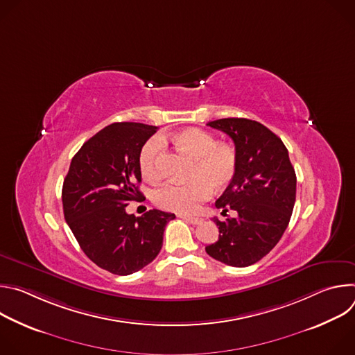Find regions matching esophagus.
I'll use <instances>...</instances> for the list:
<instances>
[{
  "label": "esophagus",
  "mask_w": 355,
  "mask_h": 355,
  "mask_svg": "<svg viewBox=\"0 0 355 355\" xmlns=\"http://www.w3.org/2000/svg\"><path fill=\"white\" fill-rule=\"evenodd\" d=\"M184 220H187L188 223H191V225H199V223H202V219L200 218H193V216H181Z\"/></svg>",
  "instance_id": "esophagus-1"
}]
</instances>
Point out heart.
<instances>
[{"mask_svg": "<svg viewBox=\"0 0 355 355\" xmlns=\"http://www.w3.org/2000/svg\"><path fill=\"white\" fill-rule=\"evenodd\" d=\"M170 139L193 159L189 182H170L153 193L155 204L166 211L192 214L200 202L209 199L214 185L223 188L232 182L237 171V153L226 143H218L216 137L202 129L189 128L175 132ZM164 150L162 137L148 139L139 155V167L144 178L159 180L162 177L160 156Z\"/></svg>", "mask_w": 355, "mask_h": 355, "instance_id": "obj_1", "label": "heart"}]
</instances>
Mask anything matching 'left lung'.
<instances>
[{
	"instance_id": "obj_1",
	"label": "left lung",
	"mask_w": 355,
	"mask_h": 355,
	"mask_svg": "<svg viewBox=\"0 0 355 355\" xmlns=\"http://www.w3.org/2000/svg\"><path fill=\"white\" fill-rule=\"evenodd\" d=\"M208 126L232 137L237 153V171L216 208L233 209L237 218L214 219L219 239L205 250L232 267L260 261L282 237L296 198V175L282 140L260 122L225 118Z\"/></svg>"
}]
</instances>
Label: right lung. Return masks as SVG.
<instances>
[{
	"mask_svg": "<svg viewBox=\"0 0 355 355\" xmlns=\"http://www.w3.org/2000/svg\"><path fill=\"white\" fill-rule=\"evenodd\" d=\"M157 126L112 123L88 139L73 157L63 182L67 225L85 256L116 275L133 274L162 250L166 225L174 214L151 209L126 214L130 200L143 198L139 155Z\"/></svg>",
	"mask_w": 355,
	"mask_h": 355,
	"instance_id": "1",
	"label": "right lung"
}]
</instances>
